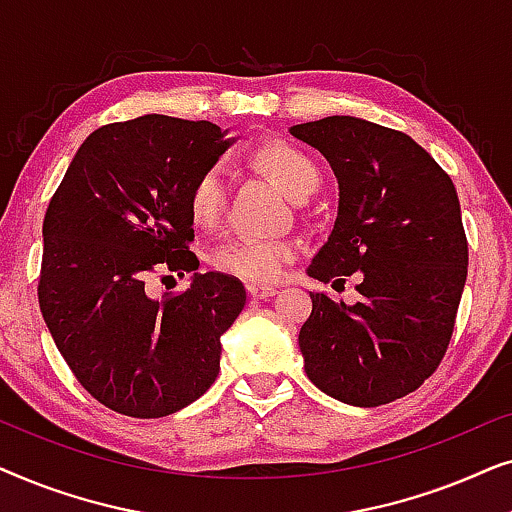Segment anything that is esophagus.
<instances>
[{
  "label": "esophagus",
  "instance_id": "1",
  "mask_svg": "<svg viewBox=\"0 0 512 512\" xmlns=\"http://www.w3.org/2000/svg\"><path fill=\"white\" fill-rule=\"evenodd\" d=\"M247 293L249 298L254 300H265V298H272L277 293V286H265V284H249L247 286Z\"/></svg>",
  "mask_w": 512,
  "mask_h": 512
}]
</instances>
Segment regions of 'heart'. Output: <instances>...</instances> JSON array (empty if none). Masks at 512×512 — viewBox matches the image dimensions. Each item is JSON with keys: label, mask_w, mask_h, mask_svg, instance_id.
Masks as SVG:
<instances>
[{"label": "heart", "mask_w": 512, "mask_h": 512, "mask_svg": "<svg viewBox=\"0 0 512 512\" xmlns=\"http://www.w3.org/2000/svg\"><path fill=\"white\" fill-rule=\"evenodd\" d=\"M258 167H263L286 195L305 200L317 191L321 172L310 156L284 142L263 144L254 153ZM228 177L221 165H212L193 181L188 193V209L198 226H214L226 209ZM293 256V244L284 240H261V237H228L209 251V263L226 275L247 279L254 284H268L282 277L286 263Z\"/></svg>", "instance_id": "1"}]
</instances>
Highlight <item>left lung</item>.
<instances>
[{
    "instance_id": "8db88e82",
    "label": "left lung",
    "mask_w": 512,
    "mask_h": 512,
    "mask_svg": "<svg viewBox=\"0 0 512 512\" xmlns=\"http://www.w3.org/2000/svg\"><path fill=\"white\" fill-rule=\"evenodd\" d=\"M338 177V216L307 275L345 282L361 300L310 291L300 328L305 373L324 394L375 408L438 368L466 284L468 244L452 179L405 132L354 116L291 125ZM333 282V284H335Z\"/></svg>"
}]
</instances>
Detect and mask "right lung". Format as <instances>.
<instances>
[{
  "label": "right lung",
  "mask_w": 512,
  "mask_h": 512,
  "mask_svg": "<svg viewBox=\"0 0 512 512\" xmlns=\"http://www.w3.org/2000/svg\"><path fill=\"white\" fill-rule=\"evenodd\" d=\"M209 121L149 114L95 130L76 151L44 219L39 307L90 396L128 417H167L212 387L221 335L247 291L200 275L188 251V193L237 137ZM156 269L192 272L179 297L143 289Z\"/></svg>",
  "instance_id": "add662e5"
}]
</instances>
